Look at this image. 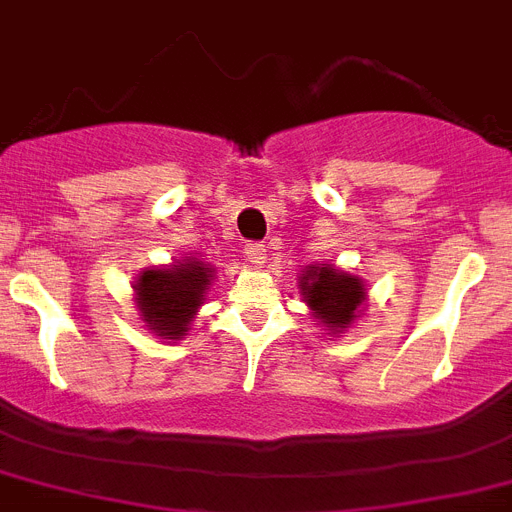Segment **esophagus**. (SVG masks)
<instances>
[{"label":"esophagus","instance_id":"1","mask_svg":"<svg viewBox=\"0 0 512 512\" xmlns=\"http://www.w3.org/2000/svg\"><path fill=\"white\" fill-rule=\"evenodd\" d=\"M246 256L253 261V264H266V246L264 243H248Z\"/></svg>","mask_w":512,"mask_h":512}]
</instances>
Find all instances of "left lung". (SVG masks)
<instances>
[{"label": "left lung", "mask_w": 512, "mask_h": 512, "mask_svg": "<svg viewBox=\"0 0 512 512\" xmlns=\"http://www.w3.org/2000/svg\"><path fill=\"white\" fill-rule=\"evenodd\" d=\"M300 292L313 316L329 326V331L342 334L355 323L362 303H365V285L362 279L347 272H339L331 264L305 266L300 277Z\"/></svg>", "instance_id": "left-lung-1"}]
</instances>
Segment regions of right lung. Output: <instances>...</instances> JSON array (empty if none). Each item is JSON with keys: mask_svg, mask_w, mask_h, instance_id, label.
Here are the masks:
<instances>
[{"mask_svg": "<svg viewBox=\"0 0 512 512\" xmlns=\"http://www.w3.org/2000/svg\"><path fill=\"white\" fill-rule=\"evenodd\" d=\"M214 269L207 261L183 259L165 269H147L137 277V308L147 329L163 339H183L204 303Z\"/></svg>", "mask_w": 512, "mask_h": 512, "instance_id": "add662e5", "label": "right lung"}]
</instances>
